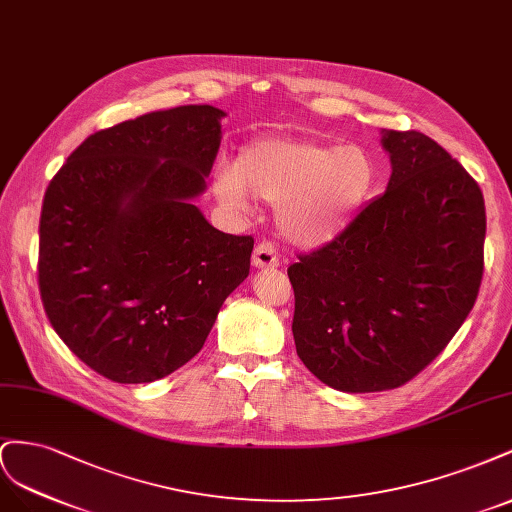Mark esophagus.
Listing matches in <instances>:
<instances>
[{
  "instance_id": "1",
  "label": "esophagus",
  "mask_w": 512,
  "mask_h": 512,
  "mask_svg": "<svg viewBox=\"0 0 512 512\" xmlns=\"http://www.w3.org/2000/svg\"><path fill=\"white\" fill-rule=\"evenodd\" d=\"M253 266L255 268H276L279 266V253L270 242H259L253 251Z\"/></svg>"
}]
</instances>
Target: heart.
Returning a JSON list of instances; mask_svg holds the SVG:
<instances>
[{"label":"heart","instance_id":"b5f03b06","mask_svg":"<svg viewBox=\"0 0 512 512\" xmlns=\"http://www.w3.org/2000/svg\"><path fill=\"white\" fill-rule=\"evenodd\" d=\"M379 186V165L362 145L313 139L259 137L236 163L214 173L216 199L246 212L251 197L276 203V227L298 246L337 240L369 206Z\"/></svg>","mask_w":512,"mask_h":512}]
</instances>
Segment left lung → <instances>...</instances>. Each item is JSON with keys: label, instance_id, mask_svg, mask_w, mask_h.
Wrapping results in <instances>:
<instances>
[{"label": "left lung", "instance_id": "8db88e82", "mask_svg": "<svg viewBox=\"0 0 512 512\" xmlns=\"http://www.w3.org/2000/svg\"><path fill=\"white\" fill-rule=\"evenodd\" d=\"M382 148L386 193L287 270L296 352L341 392L410 382L455 337L483 279L487 216L472 175L416 130H382Z\"/></svg>", "mask_w": 512, "mask_h": 512}]
</instances>
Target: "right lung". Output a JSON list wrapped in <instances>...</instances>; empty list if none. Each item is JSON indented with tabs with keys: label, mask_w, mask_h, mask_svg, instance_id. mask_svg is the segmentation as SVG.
<instances>
[{
	"label": "right lung",
	"mask_w": 512,
	"mask_h": 512,
	"mask_svg": "<svg viewBox=\"0 0 512 512\" xmlns=\"http://www.w3.org/2000/svg\"><path fill=\"white\" fill-rule=\"evenodd\" d=\"M223 118L184 105L98 130L47 188L42 304L70 352L111 382L150 384L180 369L248 276L253 238L214 229L193 203Z\"/></svg>",
	"instance_id": "1"
}]
</instances>
